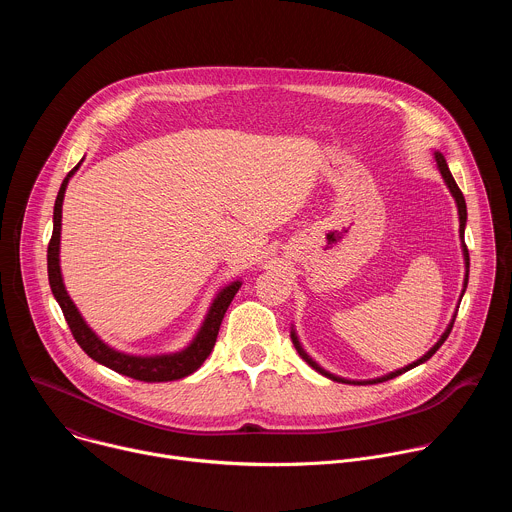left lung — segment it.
<instances>
[{
	"instance_id": "1",
	"label": "left lung",
	"mask_w": 512,
	"mask_h": 512,
	"mask_svg": "<svg viewBox=\"0 0 512 512\" xmlns=\"http://www.w3.org/2000/svg\"><path fill=\"white\" fill-rule=\"evenodd\" d=\"M433 158H435V164H437V170H440V174H442V178H444V182H446V186L450 188V194L454 196V200H456V206H458V218H460V241H462V255H464V267H466V273H464V287H462V294H460V302H462V296H464V291H466V285H468V275H470V255H468V249H466V243H464V229H466V218H468V210H466V200H464V194H462V190L458 188V184H456V180H454V176H452V172H450V168H448V162H446V158H444V154H440V152H433ZM458 308V306H456ZM456 314H458V310H456ZM456 314L452 316V320H450V324H448V328L444 330V334L440 336V340H437L421 358H417L415 362H411V364H407V367H403V369H397V371H393V373H389V375H383V377H377V379H367V381H350V379H342V377H336V375H332V373H328L326 369H322L320 364L304 350V346H302V342H300V338H298V334H296V330H294V326H291V342H294V346H296V350L300 352V356L310 364L312 369H316L320 375H324V377H328V379H332V381H338V383H348V385H375V383H383V381H389V379H393V377H399V375H403V373H407V371H411V369H415V367H419L421 362H425V360H429L433 354H435V350L440 348L444 342H446V338L450 336V332H452V326H454V320H456Z\"/></svg>"
}]
</instances>
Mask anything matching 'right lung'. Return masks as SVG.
<instances>
[{
	"label": "right lung",
	"instance_id": "right-lung-1",
	"mask_svg": "<svg viewBox=\"0 0 512 512\" xmlns=\"http://www.w3.org/2000/svg\"><path fill=\"white\" fill-rule=\"evenodd\" d=\"M83 162V160H81ZM81 162L72 168L66 178L60 184L56 202H54V216H52V239L48 243V281L52 294L64 314V320L79 342V346L103 367L131 377L135 381H145V383H166V381H178L188 375H192L196 369H200V364L206 360V356L212 352L218 328H221V322L225 318L227 308L231 306L235 294L241 287V279L231 281L225 285L218 294L214 296L196 336L184 346L182 350L176 352H164V354H150V356H141V354H129L121 352L113 346H109L105 340H101L93 328L85 322L81 316L79 308L75 302L70 300L68 291L62 281V271H60V227H62V202H64V192L68 186V180L75 176V172L81 168Z\"/></svg>",
	"mask_w": 512,
	"mask_h": 512
}]
</instances>
